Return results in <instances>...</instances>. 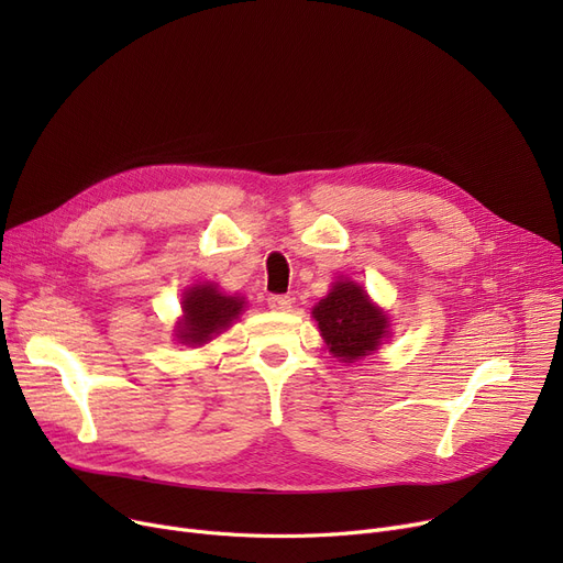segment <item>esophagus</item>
Returning a JSON list of instances; mask_svg holds the SVG:
<instances>
[{"label": "esophagus", "instance_id": "obj_1", "mask_svg": "<svg viewBox=\"0 0 563 563\" xmlns=\"http://www.w3.org/2000/svg\"><path fill=\"white\" fill-rule=\"evenodd\" d=\"M266 306L276 312H287L291 308V299L285 297V294H272V297L266 299Z\"/></svg>", "mask_w": 563, "mask_h": 563}]
</instances>
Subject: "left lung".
I'll list each match as a JSON object with an SVG mask.
<instances>
[{
  "label": "left lung",
  "instance_id": "obj_1",
  "mask_svg": "<svg viewBox=\"0 0 563 563\" xmlns=\"http://www.w3.org/2000/svg\"><path fill=\"white\" fill-rule=\"evenodd\" d=\"M312 317L329 351L342 363H356L374 353L388 338V314L374 306L367 291L340 278L314 308Z\"/></svg>",
  "mask_w": 563,
  "mask_h": 563
}]
</instances>
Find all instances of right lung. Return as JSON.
Wrapping results in <instances>:
<instances>
[{
    "label": "right lung",
    "instance_id": "obj_1",
    "mask_svg": "<svg viewBox=\"0 0 563 563\" xmlns=\"http://www.w3.org/2000/svg\"><path fill=\"white\" fill-rule=\"evenodd\" d=\"M246 308L244 297H228L214 283L194 285L183 297V319L177 321L175 338L187 346H202L221 335Z\"/></svg>",
    "mask_w": 563,
    "mask_h": 563
}]
</instances>
